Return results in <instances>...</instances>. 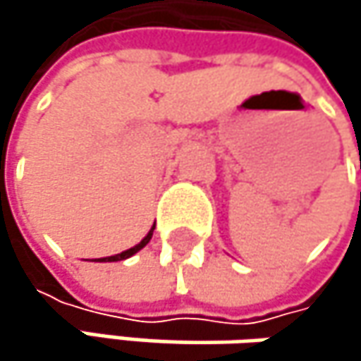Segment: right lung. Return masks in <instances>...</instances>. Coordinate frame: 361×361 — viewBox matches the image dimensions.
Here are the masks:
<instances>
[{
	"label": "right lung",
	"mask_w": 361,
	"mask_h": 361,
	"mask_svg": "<svg viewBox=\"0 0 361 361\" xmlns=\"http://www.w3.org/2000/svg\"><path fill=\"white\" fill-rule=\"evenodd\" d=\"M152 232H154V226L150 228V232L135 245V247H131V249H127V251H123V252H118V255H110V257H102L100 261H123V259H129L131 255H135L137 251H142L148 243H150V238H152Z\"/></svg>",
	"instance_id": "1"
}]
</instances>
